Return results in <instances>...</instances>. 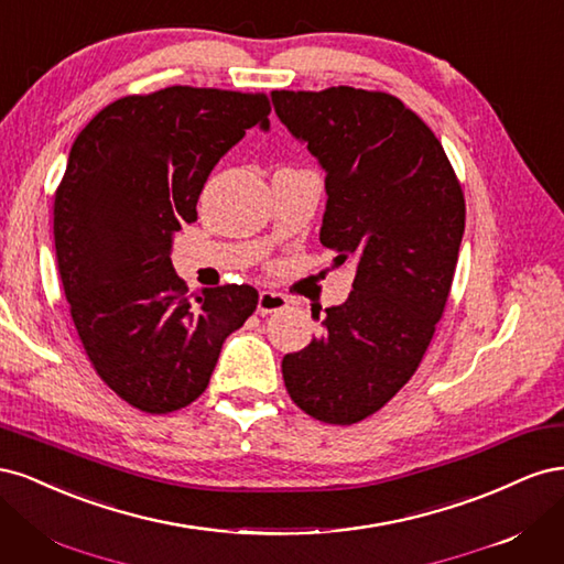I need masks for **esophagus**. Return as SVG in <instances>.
Listing matches in <instances>:
<instances>
[{"instance_id":"1","label":"esophagus","mask_w":564,"mask_h":564,"mask_svg":"<svg viewBox=\"0 0 564 564\" xmlns=\"http://www.w3.org/2000/svg\"><path fill=\"white\" fill-rule=\"evenodd\" d=\"M289 305V299L280 292H270V289H265V292L259 294V303H256V311H259V315H270V313H278V311H284Z\"/></svg>"}]
</instances>
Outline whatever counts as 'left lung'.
Listing matches in <instances>:
<instances>
[{
	"mask_svg": "<svg viewBox=\"0 0 564 564\" xmlns=\"http://www.w3.org/2000/svg\"><path fill=\"white\" fill-rule=\"evenodd\" d=\"M294 139L324 169L319 242L352 261L346 303L282 360L292 400L317 421L371 416L414 377L445 313L466 202L435 133L400 98L332 87L272 91Z\"/></svg>",
	"mask_w": 564,
	"mask_h": 564,
	"instance_id": "obj_1",
	"label": "left lung"
}]
</instances>
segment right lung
Masks as SVG:
<instances>
[{
	"mask_svg": "<svg viewBox=\"0 0 564 564\" xmlns=\"http://www.w3.org/2000/svg\"><path fill=\"white\" fill-rule=\"evenodd\" d=\"M268 115L265 94L166 87L115 100L73 143L54 202L65 299L98 377L141 412L197 400L259 303L249 284L187 296L172 245L212 169Z\"/></svg>",
	"mask_w": 564,
	"mask_h": 564,
	"instance_id": "add662e5",
	"label": "right lung"
}]
</instances>
